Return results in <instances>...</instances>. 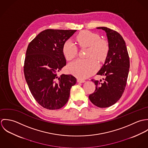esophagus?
I'll return each instance as SVG.
<instances>
[{"label": "esophagus", "instance_id": "obj_1", "mask_svg": "<svg viewBox=\"0 0 148 148\" xmlns=\"http://www.w3.org/2000/svg\"><path fill=\"white\" fill-rule=\"evenodd\" d=\"M77 81L78 83H83L85 82L84 80H82V79H78L77 80Z\"/></svg>", "mask_w": 148, "mask_h": 148}]
</instances>
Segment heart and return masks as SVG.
Masks as SVG:
<instances>
[{"label":"heart","instance_id":"b5f03b06","mask_svg":"<svg viewBox=\"0 0 148 148\" xmlns=\"http://www.w3.org/2000/svg\"><path fill=\"white\" fill-rule=\"evenodd\" d=\"M76 40L82 47H88L85 60L78 59L69 64L67 71L69 73L80 79H85L92 75L98 68L96 59L102 62L106 59L108 52V42L100 39V36L89 31H83L76 36ZM64 56L67 60H71L77 55V48L75 44L71 40L64 43L62 48Z\"/></svg>","mask_w":148,"mask_h":148}]
</instances>
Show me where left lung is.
Segmentation results:
<instances>
[{
	"mask_svg": "<svg viewBox=\"0 0 148 148\" xmlns=\"http://www.w3.org/2000/svg\"><path fill=\"white\" fill-rule=\"evenodd\" d=\"M96 28L106 32L109 52L105 63L97 73L105 76L104 81L100 83L92 80L96 89L89 99L99 108H107L116 103L124 92L130 67L129 58L126 44L120 34L105 27Z\"/></svg>",
	"mask_w": 148,
	"mask_h": 148,
	"instance_id": "1",
	"label": "left lung"
}]
</instances>
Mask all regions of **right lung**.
<instances>
[{
	"label": "right lung",
	"mask_w": 148,
	"mask_h": 148,
	"mask_svg": "<svg viewBox=\"0 0 148 148\" xmlns=\"http://www.w3.org/2000/svg\"><path fill=\"white\" fill-rule=\"evenodd\" d=\"M76 30L48 29L29 42L24 61L26 82L36 101L44 108L59 109L68 101L76 79L58 73L66 65L62 52L64 43Z\"/></svg>",
	"instance_id": "obj_1"
}]
</instances>
